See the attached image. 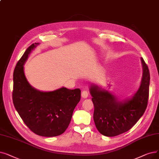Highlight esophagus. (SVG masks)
I'll list each match as a JSON object with an SVG mask.
<instances>
[{
  "mask_svg": "<svg viewBox=\"0 0 159 159\" xmlns=\"http://www.w3.org/2000/svg\"><path fill=\"white\" fill-rule=\"evenodd\" d=\"M81 97L83 99H86L88 97V93L87 91H82L81 93Z\"/></svg>",
  "mask_w": 159,
  "mask_h": 159,
  "instance_id": "1",
  "label": "esophagus"
}]
</instances>
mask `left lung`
<instances>
[{
  "instance_id": "8db88e82",
  "label": "left lung",
  "mask_w": 159,
  "mask_h": 159,
  "mask_svg": "<svg viewBox=\"0 0 159 159\" xmlns=\"http://www.w3.org/2000/svg\"><path fill=\"white\" fill-rule=\"evenodd\" d=\"M142 77L137 91L130 97L119 99L107 89L91 84L89 92L94 105L93 120L99 132L106 136H116L132 128L143 114L148 105L150 74L141 58Z\"/></svg>"
}]
</instances>
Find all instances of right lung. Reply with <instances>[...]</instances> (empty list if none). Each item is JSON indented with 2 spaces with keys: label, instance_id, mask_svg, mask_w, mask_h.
Segmentation results:
<instances>
[{
  "label": "right lung",
  "instance_id": "obj_1",
  "mask_svg": "<svg viewBox=\"0 0 159 159\" xmlns=\"http://www.w3.org/2000/svg\"><path fill=\"white\" fill-rule=\"evenodd\" d=\"M39 45L32 44L15 67L13 102L20 118L33 133L41 136H57L64 133L70 125L73 110L80 100V89L61 87L43 92L29 84L24 65L32 51Z\"/></svg>",
  "mask_w": 159,
  "mask_h": 159
}]
</instances>
